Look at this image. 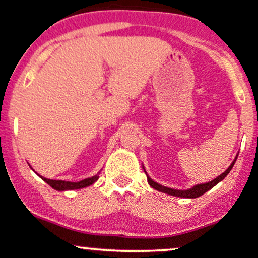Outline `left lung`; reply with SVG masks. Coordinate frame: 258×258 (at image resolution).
I'll use <instances>...</instances> for the list:
<instances>
[{
  "label": "left lung",
  "mask_w": 258,
  "mask_h": 258,
  "mask_svg": "<svg viewBox=\"0 0 258 258\" xmlns=\"http://www.w3.org/2000/svg\"><path fill=\"white\" fill-rule=\"evenodd\" d=\"M236 159H237V155H236V158H235V159L233 160V163L230 164V166H229V168L226 169V170L223 172V174H220L219 176L216 177V179H214V180L209 181V182H205V183H198V185L194 186V187H191V188H187V189H176V188H170V187H166V186L160 185V183H158V182H155V181H153L151 177H149L148 175H147L144 166H143V170H144V172H146V175H147V180H148V183L152 186L153 188L157 189V191L164 192V194H168V195H170V196H175V197L197 198V197L202 196L203 194H206V192L209 191V189H211V188H213L218 182H220V181L224 179L226 175H228L229 172H230L231 169H233V166H234V164H235V161H236Z\"/></svg>",
  "instance_id": "8db88e82"
}]
</instances>
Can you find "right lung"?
I'll use <instances>...</instances> for the list:
<instances>
[{"label": "right lung", "mask_w": 258, "mask_h": 258, "mask_svg": "<svg viewBox=\"0 0 258 258\" xmlns=\"http://www.w3.org/2000/svg\"><path fill=\"white\" fill-rule=\"evenodd\" d=\"M30 168H32V166H30ZM36 174H38V172H36ZM99 174H100V172H99ZM99 174L94 175V176L92 177H88V179L77 181V182H72V181H63V180H51V179H46V177L44 176H40L39 174L38 175L45 181V182L49 183L51 187L55 188L56 191H70V189H79V188H84V187H88V186L93 185V183L99 179Z\"/></svg>", "instance_id": "add662e5"}]
</instances>
